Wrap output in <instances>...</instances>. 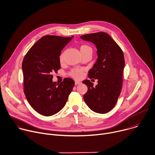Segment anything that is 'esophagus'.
I'll use <instances>...</instances> for the list:
<instances>
[{
    "label": "esophagus",
    "mask_w": 155,
    "mask_h": 155,
    "mask_svg": "<svg viewBox=\"0 0 155 155\" xmlns=\"http://www.w3.org/2000/svg\"><path fill=\"white\" fill-rule=\"evenodd\" d=\"M81 82H79V81H75V85H78V84H81Z\"/></svg>",
    "instance_id": "1"
}]
</instances>
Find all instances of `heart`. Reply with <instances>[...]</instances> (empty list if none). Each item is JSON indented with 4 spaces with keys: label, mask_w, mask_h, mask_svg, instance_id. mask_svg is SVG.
<instances>
[{
    "label": "heart",
    "mask_w": 155,
    "mask_h": 155,
    "mask_svg": "<svg viewBox=\"0 0 155 155\" xmlns=\"http://www.w3.org/2000/svg\"><path fill=\"white\" fill-rule=\"evenodd\" d=\"M80 49V52L82 54V55H83L85 54H87L88 52H92V49L91 48L87 45H82L80 46L79 48ZM64 60V54H61V55L60 56V62L63 61ZM84 75V69L82 68H74L73 70H72L70 73V76L76 79H80L82 78Z\"/></svg>",
    "instance_id": "b5f03b06"
}]
</instances>
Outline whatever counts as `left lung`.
Instances as JSON below:
<instances>
[{
  "label": "left lung",
  "instance_id": "1",
  "mask_svg": "<svg viewBox=\"0 0 155 155\" xmlns=\"http://www.w3.org/2000/svg\"><path fill=\"white\" fill-rule=\"evenodd\" d=\"M81 38L94 43L98 58L88 71V78L98 79L94 87L90 80H85L88 90L84 100L88 107L97 113L106 114L115 106L123 84L125 58L123 51L111 37L105 32L82 35Z\"/></svg>",
  "mask_w": 155,
  "mask_h": 155
}]
</instances>
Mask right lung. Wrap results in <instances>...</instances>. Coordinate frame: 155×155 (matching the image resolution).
<instances>
[{
  "label": "right lung",
  "instance_id": "add662e5",
  "mask_svg": "<svg viewBox=\"0 0 155 155\" xmlns=\"http://www.w3.org/2000/svg\"><path fill=\"white\" fill-rule=\"evenodd\" d=\"M73 38L45 35L23 59L25 95L33 109L44 116L53 115L62 109L74 86L71 78H65L59 84L52 81V73L60 68L61 51Z\"/></svg>",
  "mask_w": 155,
  "mask_h": 155
}]
</instances>
